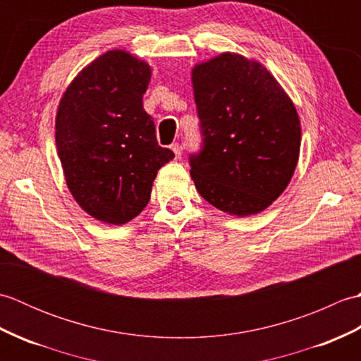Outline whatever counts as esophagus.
<instances>
[{"label":"esophagus","mask_w":361,"mask_h":361,"mask_svg":"<svg viewBox=\"0 0 361 361\" xmlns=\"http://www.w3.org/2000/svg\"><path fill=\"white\" fill-rule=\"evenodd\" d=\"M171 149H172V152H173L175 159H180V158H181V147H180V144H176V142L172 144Z\"/></svg>","instance_id":"34e87169"}]
</instances>
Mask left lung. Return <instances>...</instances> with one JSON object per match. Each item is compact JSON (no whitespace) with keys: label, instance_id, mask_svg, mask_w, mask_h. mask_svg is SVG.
Segmentation results:
<instances>
[{"label":"left lung","instance_id":"obj_1","mask_svg":"<svg viewBox=\"0 0 361 361\" xmlns=\"http://www.w3.org/2000/svg\"><path fill=\"white\" fill-rule=\"evenodd\" d=\"M203 149L190 176L206 202L229 216L265 211L291 180L301 149L295 104L255 59L221 52L194 65Z\"/></svg>","mask_w":361,"mask_h":361}]
</instances>
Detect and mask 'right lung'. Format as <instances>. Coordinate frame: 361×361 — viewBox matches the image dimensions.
I'll use <instances>...</instances> for the list:
<instances>
[{
  "instance_id": "obj_1",
  "label": "right lung",
  "mask_w": 361,
  "mask_h": 361,
  "mask_svg": "<svg viewBox=\"0 0 361 361\" xmlns=\"http://www.w3.org/2000/svg\"><path fill=\"white\" fill-rule=\"evenodd\" d=\"M152 68L124 49L106 51L75 75L56 116L57 155L80 208L124 225L147 206L153 180L173 152L157 141L142 106Z\"/></svg>"
}]
</instances>
